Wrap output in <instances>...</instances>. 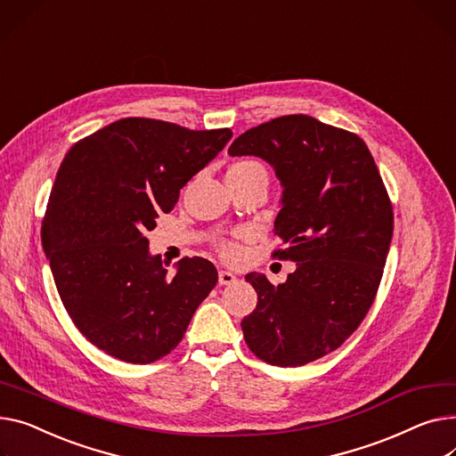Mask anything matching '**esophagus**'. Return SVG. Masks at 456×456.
Wrapping results in <instances>:
<instances>
[{"mask_svg":"<svg viewBox=\"0 0 456 456\" xmlns=\"http://www.w3.org/2000/svg\"><path fill=\"white\" fill-rule=\"evenodd\" d=\"M234 282H236V275H234V273L225 271V269H222V271L218 273V284H220V286H231V284H234Z\"/></svg>","mask_w":456,"mask_h":456,"instance_id":"1","label":"esophagus"}]
</instances>
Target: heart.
<instances>
[{
	"label": "heart",
	"instance_id": "1",
	"mask_svg": "<svg viewBox=\"0 0 456 456\" xmlns=\"http://www.w3.org/2000/svg\"><path fill=\"white\" fill-rule=\"evenodd\" d=\"M258 170H264L260 163L256 161H251V159H246V161H238L234 163L229 172H236V174H246V172H258ZM216 249L220 253L222 258L225 260H236L240 256V248L236 241L232 240H220L216 244Z\"/></svg>",
	"mask_w": 456,
	"mask_h": 456
}]
</instances>
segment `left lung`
Returning a JSON list of instances; mask_svg holds the SVG:
<instances>
[{"instance_id":"left-lung-1","label":"left lung","mask_w":456,"mask_h":456,"mask_svg":"<svg viewBox=\"0 0 456 456\" xmlns=\"http://www.w3.org/2000/svg\"><path fill=\"white\" fill-rule=\"evenodd\" d=\"M258 156L284 187L273 258L297 262L284 284L246 281L258 305L241 321L249 350L269 365L300 367L338 350L376 298L394 231L388 192L357 134L310 115L271 118L229 146Z\"/></svg>"}]
</instances>
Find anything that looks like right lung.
Masks as SVG:
<instances>
[{
	"instance_id": "1",
	"label": "right lung",
	"mask_w": 456,
	"mask_h": 456,
	"mask_svg": "<svg viewBox=\"0 0 456 456\" xmlns=\"http://www.w3.org/2000/svg\"><path fill=\"white\" fill-rule=\"evenodd\" d=\"M232 137L126 117L77 141L58 168L42 244L62 305L108 355L146 365L183 339L218 282L215 264L183 258L170 275L150 256L146 231Z\"/></svg>"
}]
</instances>
